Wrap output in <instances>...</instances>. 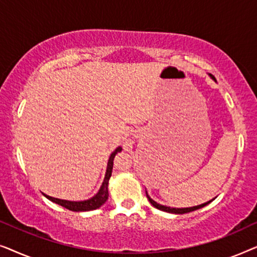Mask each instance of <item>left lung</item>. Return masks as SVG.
<instances>
[{
    "label": "left lung",
    "mask_w": 257,
    "mask_h": 257,
    "mask_svg": "<svg viewBox=\"0 0 257 257\" xmlns=\"http://www.w3.org/2000/svg\"><path fill=\"white\" fill-rule=\"evenodd\" d=\"M209 76H210V78L215 80V77H214L213 75H210V73H209ZM146 196H147V199H149V201L151 202V205H152L153 207H156L157 209L164 210V212H167V213H173V214H185V213L193 212V210H196V209L202 208V207L207 206V205H208V203H210V202L213 201L214 199H215V198H214V199H212V200H209V201H207V202H205V203H201V205L194 206V207H187V208H173V207H167V206L160 205V203H158L157 201H154V200H153L152 198H151V196H150L149 194H147V192H146Z\"/></svg>",
    "instance_id": "1"
}]
</instances>
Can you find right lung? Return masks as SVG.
Returning a JSON list of instances; mask_svg holds the SVG:
<instances>
[{
  "label": "right lung",
  "mask_w": 257,
  "mask_h": 257,
  "mask_svg": "<svg viewBox=\"0 0 257 257\" xmlns=\"http://www.w3.org/2000/svg\"><path fill=\"white\" fill-rule=\"evenodd\" d=\"M122 149L120 146H118L113 152L111 153L110 158H108L107 161V167H106V173H105L104 177V181L101 184L99 191L97 192L96 195H93L92 198L84 200V201H70V200H62V199H57V198H52V196H49L47 194H44V196L47 199L50 200V201L57 203V205L64 207V208L72 210V212H89V210H93L99 208L106 202V200L108 199V180H110L111 174H112V168H113V159L115 157V154L118 152H120Z\"/></svg>",
  "instance_id": "add662e5"
}]
</instances>
